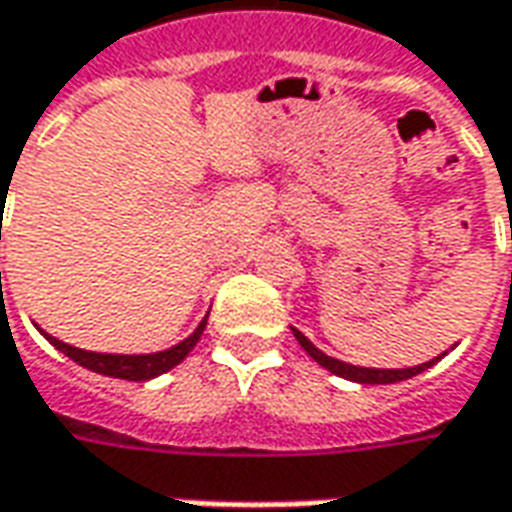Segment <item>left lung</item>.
I'll return each mask as SVG.
<instances>
[{
  "label": "left lung",
  "mask_w": 512,
  "mask_h": 512,
  "mask_svg": "<svg viewBox=\"0 0 512 512\" xmlns=\"http://www.w3.org/2000/svg\"><path fill=\"white\" fill-rule=\"evenodd\" d=\"M295 334V340L301 343V348L309 354V357L315 359L317 365H323L326 370H331L334 376H343L348 382H359V384H396L404 382V379H412V376H418V373H424L426 368H432L440 357H435L432 362H424V365H415V368H398V370H384V368H359V365H348V362H340V359L329 357V354H323L320 348L309 343L306 337H303L301 331L292 329Z\"/></svg>",
  "instance_id": "1"
}]
</instances>
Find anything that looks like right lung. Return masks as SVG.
Returning <instances> with one entry per match:
<instances>
[{"label":"right lung","mask_w":512,"mask_h":512,"mask_svg":"<svg viewBox=\"0 0 512 512\" xmlns=\"http://www.w3.org/2000/svg\"><path fill=\"white\" fill-rule=\"evenodd\" d=\"M206 320H200L197 326L183 343L172 345L167 351H158V354H97V351H83V348H74L69 343H61L58 337H49L47 331H41L47 337L49 343L55 345L61 354H66L69 359H74L77 365L94 370V373H102V376H114V379H125V382H147V379H155L161 373L172 370L178 362L189 357V351L195 348L200 334L206 329Z\"/></svg>","instance_id":"obj_1"}]
</instances>
